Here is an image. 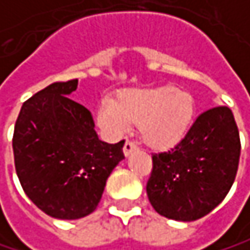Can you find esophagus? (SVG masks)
<instances>
[{"label":"esophagus","mask_w":250,"mask_h":250,"mask_svg":"<svg viewBox=\"0 0 250 250\" xmlns=\"http://www.w3.org/2000/svg\"><path fill=\"white\" fill-rule=\"evenodd\" d=\"M135 149H136V144L132 141H126V144H124V146H123V152L126 157H129Z\"/></svg>","instance_id":"esophagus-1"}]
</instances>
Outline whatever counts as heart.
I'll return each instance as SVG.
<instances>
[{
	"instance_id": "obj_1",
	"label": "heart",
	"mask_w": 250,
	"mask_h": 250,
	"mask_svg": "<svg viewBox=\"0 0 250 250\" xmlns=\"http://www.w3.org/2000/svg\"><path fill=\"white\" fill-rule=\"evenodd\" d=\"M195 115L193 98L173 86L120 90L115 99L102 98L98 106V124L109 135L118 136L139 123L142 139L155 149L179 144Z\"/></svg>"
}]
</instances>
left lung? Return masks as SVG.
I'll list each match as a JSON object with an SVG mask.
<instances>
[{
    "instance_id": "1",
    "label": "left lung",
    "mask_w": 250,
    "mask_h": 250,
    "mask_svg": "<svg viewBox=\"0 0 250 250\" xmlns=\"http://www.w3.org/2000/svg\"><path fill=\"white\" fill-rule=\"evenodd\" d=\"M240 136L229 106L204 111L171 149L152 154L146 193L171 220L195 221L218 207L237 174Z\"/></svg>"
}]
</instances>
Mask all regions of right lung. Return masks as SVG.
Wrapping results in <instances>:
<instances>
[{"label": "right lung", "instance_id": "1", "mask_svg": "<svg viewBox=\"0 0 250 250\" xmlns=\"http://www.w3.org/2000/svg\"><path fill=\"white\" fill-rule=\"evenodd\" d=\"M77 79L55 82L29 98L16 120V173L27 198L45 214L77 220L93 212L123 145L99 141L93 118L70 99Z\"/></svg>", "mask_w": 250, "mask_h": 250}]
</instances>
